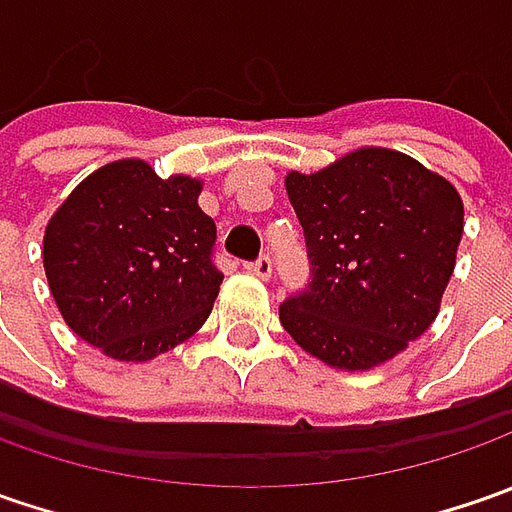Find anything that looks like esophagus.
Here are the masks:
<instances>
[{
  "label": "esophagus",
  "mask_w": 512,
  "mask_h": 512,
  "mask_svg": "<svg viewBox=\"0 0 512 512\" xmlns=\"http://www.w3.org/2000/svg\"><path fill=\"white\" fill-rule=\"evenodd\" d=\"M247 270L253 273V276H259V279H270V273H273V262H270V256H259L256 262H250Z\"/></svg>",
  "instance_id": "34e87169"
}]
</instances>
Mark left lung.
<instances>
[{
	"label": "left lung",
	"instance_id": "left-lung-1",
	"mask_svg": "<svg viewBox=\"0 0 512 512\" xmlns=\"http://www.w3.org/2000/svg\"><path fill=\"white\" fill-rule=\"evenodd\" d=\"M310 282L279 305L282 327L336 370H370L433 325L462 242V196L399 150L359 148L287 173Z\"/></svg>",
	"mask_w": 512,
	"mask_h": 512
}]
</instances>
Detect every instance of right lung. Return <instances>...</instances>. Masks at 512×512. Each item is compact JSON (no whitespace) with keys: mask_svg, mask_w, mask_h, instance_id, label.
Masks as SVG:
<instances>
[{"mask_svg":"<svg viewBox=\"0 0 512 512\" xmlns=\"http://www.w3.org/2000/svg\"><path fill=\"white\" fill-rule=\"evenodd\" d=\"M199 193V179H159L142 159L110 162L73 187L45 227L42 259L79 339L148 362L205 325L225 276Z\"/></svg>","mask_w":512,"mask_h":512,"instance_id":"right-lung-1","label":"right lung"}]
</instances>
